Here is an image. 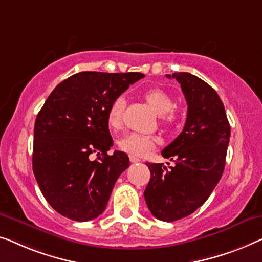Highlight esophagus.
Instances as JSON below:
<instances>
[{
	"instance_id": "1",
	"label": "esophagus",
	"mask_w": 262,
	"mask_h": 262,
	"mask_svg": "<svg viewBox=\"0 0 262 262\" xmlns=\"http://www.w3.org/2000/svg\"><path fill=\"white\" fill-rule=\"evenodd\" d=\"M129 160H130V163H139V161H141L139 158H136L134 156H129Z\"/></svg>"
}]
</instances>
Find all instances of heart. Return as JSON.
I'll return each instance as SVG.
<instances>
[{"label": "heart", "instance_id": "heart-1", "mask_svg": "<svg viewBox=\"0 0 262 262\" xmlns=\"http://www.w3.org/2000/svg\"><path fill=\"white\" fill-rule=\"evenodd\" d=\"M143 98L148 103L154 112L163 115V121L167 124L174 123L178 120V113L173 109V98L167 91L160 88H150L143 93ZM124 109V98L119 96L112 102L106 112V123L112 129L116 130L122 126V117ZM160 140L153 135L141 134V133H129L123 135L117 145L123 152L130 156L142 157L149 153L157 147Z\"/></svg>", "mask_w": 262, "mask_h": 262}]
</instances>
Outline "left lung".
Listing matches in <instances>:
<instances>
[{"label": "left lung", "mask_w": 262, "mask_h": 262, "mask_svg": "<svg viewBox=\"0 0 262 262\" xmlns=\"http://www.w3.org/2000/svg\"><path fill=\"white\" fill-rule=\"evenodd\" d=\"M187 103L183 132L163 149L164 158L174 161L146 163L150 171L145 201L154 217L173 222L196 211L205 203L223 174L230 126L220 96L204 80L189 72H176Z\"/></svg>", "instance_id": "obj_1"}]
</instances>
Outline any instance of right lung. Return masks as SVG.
<instances>
[{
    "instance_id": "1",
    "label": "right lung",
    "mask_w": 262,
    "mask_h": 262,
    "mask_svg": "<svg viewBox=\"0 0 262 262\" xmlns=\"http://www.w3.org/2000/svg\"><path fill=\"white\" fill-rule=\"evenodd\" d=\"M140 72L84 71L58 84L35 120L33 172L49 204L78 222L104 211L113 187L129 166V158L115 150L106 112ZM96 152L98 159L90 156Z\"/></svg>"
}]
</instances>
